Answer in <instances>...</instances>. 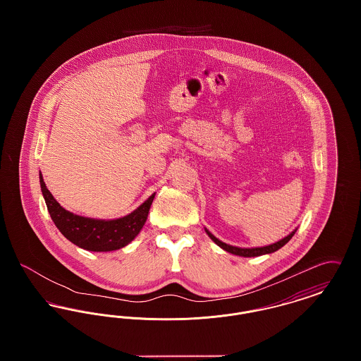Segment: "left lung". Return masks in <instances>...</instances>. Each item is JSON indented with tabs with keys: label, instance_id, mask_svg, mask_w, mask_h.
Listing matches in <instances>:
<instances>
[{
	"label": "left lung",
	"instance_id": "left-lung-1",
	"mask_svg": "<svg viewBox=\"0 0 361 361\" xmlns=\"http://www.w3.org/2000/svg\"><path fill=\"white\" fill-rule=\"evenodd\" d=\"M206 230L207 235L214 240L219 247H222L226 252L231 253V255H235V256H240V257H258V256H264V255H271L276 250H279L280 247H283L288 240H291L293 237V234L296 233L298 228H295L293 231H291L287 237H284L283 240H277L275 243H271V245H267V246H261V247H238V246H233V245H228V243H224L221 240H218L212 233H209L204 227Z\"/></svg>",
	"mask_w": 361,
	"mask_h": 361
}]
</instances>
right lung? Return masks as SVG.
<instances>
[{
    "mask_svg": "<svg viewBox=\"0 0 361 361\" xmlns=\"http://www.w3.org/2000/svg\"><path fill=\"white\" fill-rule=\"evenodd\" d=\"M40 188L52 222L70 242L89 252H112L127 246L146 224L149 209L154 200L153 193L131 214L118 219H94L75 215L61 206L47 189L42 173Z\"/></svg>",
    "mask_w": 361,
    "mask_h": 361,
    "instance_id": "1",
    "label": "right lung"
}]
</instances>
